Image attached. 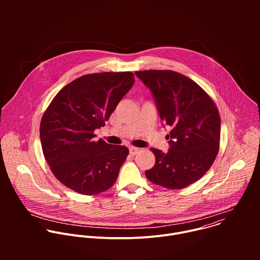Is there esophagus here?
<instances>
[{
  "mask_svg": "<svg viewBox=\"0 0 260 260\" xmlns=\"http://www.w3.org/2000/svg\"><path fill=\"white\" fill-rule=\"evenodd\" d=\"M139 151H140L139 148H136V147H129V153H131L132 155H136Z\"/></svg>",
  "mask_w": 260,
  "mask_h": 260,
  "instance_id": "1",
  "label": "esophagus"
}]
</instances>
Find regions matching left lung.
I'll use <instances>...</instances> for the list:
<instances>
[{"label":"left lung","mask_w":260,"mask_h":260,"mask_svg":"<svg viewBox=\"0 0 260 260\" xmlns=\"http://www.w3.org/2000/svg\"><path fill=\"white\" fill-rule=\"evenodd\" d=\"M149 88L160 119L172 131L168 152L155 148V165L147 179L169 189H182L200 180L213 165L220 143V116L209 94L193 80L170 70L136 72Z\"/></svg>","instance_id":"8db88e82"}]
</instances>
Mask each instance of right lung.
Returning <instances> with one entry per match:
<instances>
[{"label": "right lung", "mask_w": 260, "mask_h": 260, "mask_svg": "<svg viewBox=\"0 0 260 260\" xmlns=\"http://www.w3.org/2000/svg\"><path fill=\"white\" fill-rule=\"evenodd\" d=\"M134 83L132 72L87 74L62 87L46 109L40 123L43 154L68 188L94 196L113 186L128 149L96 141L94 131Z\"/></svg>", "instance_id": "right-lung-1"}]
</instances>
